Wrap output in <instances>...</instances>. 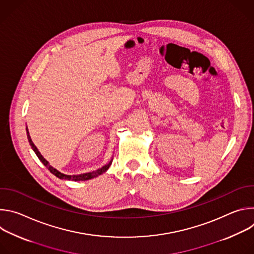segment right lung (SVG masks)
Segmentation results:
<instances>
[{
  "mask_svg": "<svg viewBox=\"0 0 254 254\" xmlns=\"http://www.w3.org/2000/svg\"><path fill=\"white\" fill-rule=\"evenodd\" d=\"M26 130H27V137H28V140H29V142H30V146H31V148L33 149V151L35 152V154L37 155V157L39 158V160L44 164V166H45L53 175H55L57 178H59V179H61V180L87 181V180H90V179H92V178H95V177H97V176L103 174L104 172H106V171L108 170V168L111 167L112 163H113V159H112V160L110 161V163H107L106 165L102 166L101 168H99V169H97V170H95V171L88 172V173H83V174H79V175H65V174L59 172L58 170H56L55 168H53V167L49 164V162L44 159V157L40 154V152L38 151V149L36 148V146L33 143L32 139H31V136H30V134H29V130H28L27 127H26Z\"/></svg>",
  "mask_w": 254,
  "mask_h": 254,
  "instance_id": "1",
  "label": "right lung"
}]
</instances>
